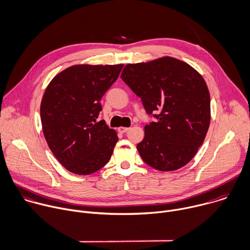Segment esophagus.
Segmentation results:
<instances>
[{"label":"esophagus","instance_id":"1","mask_svg":"<svg viewBox=\"0 0 250 250\" xmlns=\"http://www.w3.org/2000/svg\"><path fill=\"white\" fill-rule=\"evenodd\" d=\"M129 129H130V128H128V127H120L118 130H119V132H121V133H126V132L129 131Z\"/></svg>","mask_w":250,"mask_h":250}]
</instances>
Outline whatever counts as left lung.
Listing matches in <instances>:
<instances>
[{"mask_svg":"<svg viewBox=\"0 0 250 250\" xmlns=\"http://www.w3.org/2000/svg\"><path fill=\"white\" fill-rule=\"evenodd\" d=\"M121 79L156 118L145 126V138L137 145L143 161L161 171L187 165L203 144L211 120L210 93L202 76L185 62L163 57L126 65Z\"/></svg>","mask_w":250,"mask_h":250,"instance_id":"8db88e82","label":"left lung"}]
</instances>
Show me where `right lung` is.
I'll return each mask as SVG.
<instances>
[{"mask_svg": "<svg viewBox=\"0 0 250 250\" xmlns=\"http://www.w3.org/2000/svg\"><path fill=\"white\" fill-rule=\"evenodd\" d=\"M123 65H76L58 74L45 89L40 117L46 142L69 171L91 174L110 160L118 141L104 120L101 99Z\"/></svg>", "mask_w": 250, "mask_h": 250, "instance_id": "right-lung-1", "label": "right lung"}]
</instances>
